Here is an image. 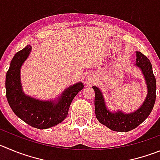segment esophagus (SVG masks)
<instances>
[{"label":"esophagus","mask_w":160,"mask_h":160,"mask_svg":"<svg viewBox=\"0 0 160 160\" xmlns=\"http://www.w3.org/2000/svg\"><path fill=\"white\" fill-rule=\"evenodd\" d=\"M95 81L94 80V79L91 77H88L87 79H86V84L87 85H92L95 83Z\"/></svg>","instance_id":"34e87169"}]
</instances>
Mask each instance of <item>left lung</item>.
Returning a JSON list of instances; mask_svg holds the SVG:
<instances>
[{"label":"left lung","instance_id":"obj_1","mask_svg":"<svg viewBox=\"0 0 160 160\" xmlns=\"http://www.w3.org/2000/svg\"><path fill=\"white\" fill-rule=\"evenodd\" d=\"M136 66L142 72L147 84L148 94L141 107L130 114H125L121 110L111 112L107 109L101 91L95 86L92 88L95 91V116L101 124L107 128L117 132H128L141 125L152 112L156 98V81L153 74L150 61L141 52L137 51Z\"/></svg>","mask_w":160,"mask_h":160}]
</instances>
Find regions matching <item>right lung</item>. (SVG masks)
<instances>
[{
  "label": "right lung",
  "instance_id": "1",
  "mask_svg": "<svg viewBox=\"0 0 160 160\" xmlns=\"http://www.w3.org/2000/svg\"><path fill=\"white\" fill-rule=\"evenodd\" d=\"M31 51V46L28 45L12 59L6 73V97L12 111L21 120L34 128L48 129L67 117L72 101L83 89V84L78 82L68 87L57 101H42L25 95L20 82V68Z\"/></svg>",
  "mask_w": 160,
  "mask_h": 160
}]
</instances>
